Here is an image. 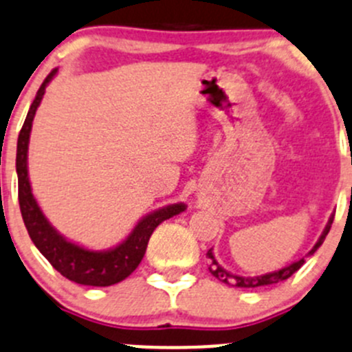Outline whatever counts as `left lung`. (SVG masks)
<instances>
[{
	"instance_id": "obj_1",
	"label": "left lung",
	"mask_w": 352,
	"mask_h": 352,
	"mask_svg": "<svg viewBox=\"0 0 352 352\" xmlns=\"http://www.w3.org/2000/svg\"><path fill=\"white\" fill-rule=\"evenodd\" d=\"M332 221H333V214L330 217V220H329V223H327L325 230H323V234L320 235L318 242L313 245L311 251L308 252V256L313 254V252H315L316 249H318L320 245L323 244L327 234L330 232V227H332ZM206 256H208V270H210V274L213 275L214 278H218L220 282H223V284L235 285V287H261V285L278 284V282H282V280H287L291 275H294L296 272H298L299 268L305 265V258H301V259H298V261L291 263L289 267L282 268V270H277V272H272V274L259 275V277H239V275L230 274V272H227L225 268H221L220 265H218V261L214 259V256H213V249H210V251L206 252Z\"/></svg>"
}]
</instances>
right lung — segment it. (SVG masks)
Wrapping results in <instances>:
<instances>
[{"mask_svg": "<svg viewBox=\"0 0 352 352\" xmlns=\"http://www.w3.org/2000/svg\"><path fill=\"white\" fill-rule=\"evenodd\" d=\"M56 68L44 78L36 100L30 104L23 127L19 134L16 142V175H19V204L22 211L23 223L30 239L39 249L41 254L53 265L54 270L60 272L65 278L80 285H93V287H108L127 278L141 259L144 258L146 248L151 234L162 221L175 217L186 210L184 203L168 204L153 213L146 214L134 230L129 234L124 242L107 251H91L75 242L67 241L53 225L47 221L39 204L34 199L32 189L29 182V170H27V151H29V138L32 129L34 115L44 96L46 85L56 75Z\"/></svg>", "mask_w": 352, "mask_h": 352, "instance_id": "right-lung-1", "label": "right lung"}]
</instances>
